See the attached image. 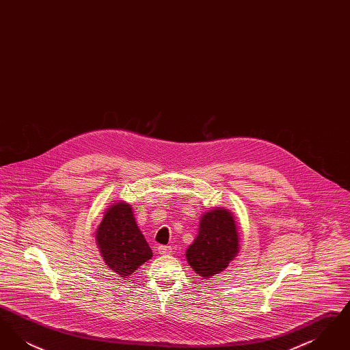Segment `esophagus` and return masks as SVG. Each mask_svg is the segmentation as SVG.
Returning <instances> with one entry per match:
<instances>
[{
  "label": "esophagus",
  "instance_id": "esophagus-1",
  "mask_svg": "<svg viewBox=\"0 0 350 350\" xmlns=\"http://www.w3.org/2000/svg\"><path fill=\"white\" fill-rule=\"evenodd\" d=\"M157 252L161 253V254H169L172 252V248L167 247V245H159L157 247Z\"/></svg>",
  "mask_w": 350,
  "mask_h": 350
}]
</instances>
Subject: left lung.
<instances>
[{
    "mask_svg": "<svg viewBox=\"0 0 350 350\" xmlns=\"http://www.w3.org/2000/svg\"><path fill=\"white\" fill-rule=\"evenodd\" d=\"M239 252L232 214L215 208L200 217V231L186 250L189 265L204 280L223 271Z\"/></svg>",
    "mask_w": 350,
    "mask_h": 350,
    "instance_id": "obj_1",
    "label": "left lung"
}]
</instances>
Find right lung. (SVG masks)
<instances>
[{"instance_id":"obj_1","label":"right lung","mask_w":350,"mask_h":350,"mask_svg":"<svg viewBox=\"0 0 350 350\" xmlns=\"http://www.w3.org/2000/svg\"><path fill=\"white\" fill-rule=\"evenodd\" d=\"M97 241L106 265L126 278L152 257L148 243L136 226L133 208L114 203L97 230Z\"/></svg>"}]
</instances>
